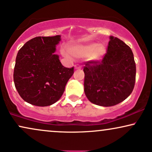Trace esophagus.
Instances as JSON below:
<instances>
[{
    "label": "esophagus",
    "mask_w": 152,
    "mask_h": 152,
    "mask_svg": "<svg viewBox=\"0 0 152 152\" xmlns=\"http://www.w3.org/2000/svg\"><path fill=\"white\" fill-rule=\"evenodd\" d=\"M81 68H82V66L79 64H77L75 65V70H80V69Z\"/></svg>",
    "instance_id": "34e87169"
}]
</instances>
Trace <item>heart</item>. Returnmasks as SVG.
<instances>
[{
  "label": "heart",
  "mask_w": 152,
  "mask_h": 152,
  "mask_svg": "<svg viewBox=\"0 0 152 152\" xmlns=\"http://www.w3.org/2000/svg\"><path fill=\"white\" fill-rule=\"evenodd\" d=\"M63 55L68 59H72V56L76 58H87L88 61L98 62L102 60L106 54V48L97 43H88L85 44H75L68 48V51L62 50Z\"/></svg>",
  "instance_id": "1"
}]
</instances>
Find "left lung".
Returning <instances> with one entry per match:
<instances>
[{
    "label": "left lung",
    "mask_w": 152,
    "mask_h": 152,
    "mask_svg": "<svg viewBox=\"0 0 152 152\" xmlns=\"http://www.w3.org/2000/svg\"><path fill=\"white\" fill-rule=\"evenodd\" d=\"M83 70L86 96L98 106H115L128 98L134 89L133 53L117 37H110L107 52L102 61L87 62Z\"/></svg>",
    "instance_id": "1"
}]
</instances>
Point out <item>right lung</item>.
I'll return each instance as SVG.
<instances>
[{"instance_id": "obj_1", "label": "right lung", "mask_w": 152, "mask_h": 152, "mask_svg": "<svg viewBox=\"0 0 152 152\" xmlns=\"http://www.w3.org/2000/svg\"><path fill=\"white\" fill-rule=\"evenodd\" d=\"M60 35L37 37L19 50L14 68V83L24 101L37 106H48L58 101L74 67H65L54 53Z\"/></svg>"}]
</instances>
